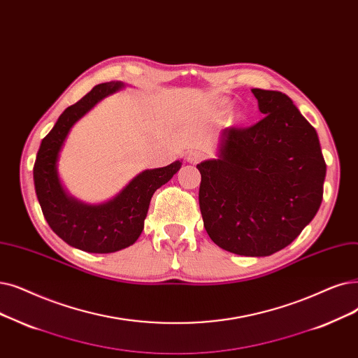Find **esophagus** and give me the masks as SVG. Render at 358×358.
<instances>
[{
  "instance_id": "1",
  "label": "esophagus",
  "mask_w": 358,
  "mask_h": 358,
  "mask_svg": "<svg viewBox=\"0 0 358 358\" xmlns=\"http://www.w3.org/2000/svg\"><path fill=\"white\" fill-rule=\"evenodd\" d=\"M203 157H205L203 152H200V150H192V152L187 153V161H189L190 164H197V162H200L201 159H203Z\"/></svg>"
}]
</instances>
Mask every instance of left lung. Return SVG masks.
I'll return each mask as SVG.
<instances>
[{"label":"left lung","instance_id":"8db88e82","mask_svg":"<svg viewBox=\"0 0 358 358\" xmlns=\"http://www.w3.org/2000/svg\"><path fill=\"white\" fill-rule=\"evenodd\" d=\"M265 115L221 131L217 158L200 162L199 205L210 240L240 256H271L317 213L326 164L316 130L282 92L252 89Z\"/></svg>","mask_w":358,"mask_h":358}]
</instances>
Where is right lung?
Segmentation results:
<instances>
[{
    "instance_id": "obj_1",
    "label": "right lung",
    "mask_w": 358,
    "mask_h": 358,
    "mask_svg": "<svg viewBox=\"0 0 358 358\" xmlns=\"http://www.w3.org/2000/svg\"><path fill=\"white\" fill-rule=\"evenodd\" d=\"M124 87L121 82L96 85L59 115L43 137L34 166L35 190L42 213L55 234L87 253H114L141 237L153 193L181 168L176 161L164 168L145 169L113 199L89 205L70 196L58 176L59 152L74 124L103 98Z\"/></svg>"
}]
</instances>
